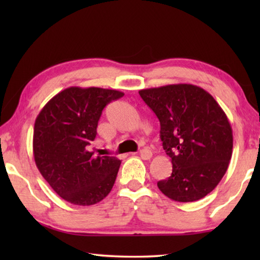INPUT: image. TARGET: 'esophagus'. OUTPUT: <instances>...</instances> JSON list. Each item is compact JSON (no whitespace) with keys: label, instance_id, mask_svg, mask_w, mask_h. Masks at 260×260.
Instances as JSON below:
<instances>
[{"label":"esophagus","instance_id":"obj_1","mask_svg":"<svg viewBox=\"0 0 260 260\" xmlns=\"http://www.w3.org/2000/svg\"><path fill=\"white\" fill-rule=\"evenodd\" d=\"M140 156H141V158H142V159L147 160V159H150V158L152 157V152H151V150H149V149L144 148L140 151Z\"/></svg>","mask_w":260,"mask_h":260}]
</instances>
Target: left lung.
<instances>
[{
    "instance_id": "1",
    "label": "left lung",
    "mask_w": 260,
    "mask_h": 260,
    "mask_svg": "<svg viewBox=\"0 0 260 260\" xmlns=\"http://www.w3.org/2000/svg\"><path fill=\"white\" fill-rule=\"evenodd\" d=\"M160 122V140L172 174L157 182L175 202H195L217 187L233 152L226 113L203 88L178 83L139 91Z\"/></svg>"
}]
</instances>
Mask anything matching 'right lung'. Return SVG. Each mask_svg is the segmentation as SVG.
Returning <instances> with one entry per match:
<instances>
[{"label":"right lung","instance_id":"obj_1","mask_svg":"<svg viewBox=\"0 0 260 260\" xmlns=\"http://www.w3.org/2000/svg\"><path fill=\"white\" fill-rule=\"evenodd\" d=\"M124 96L114 89L70 87L55 95L34 124L33 153L39 171L61 199L93 205L109 195L121 160L94 157L87 147L96 138L103 109Z\"/></svg>","mask_w":260,"mask_h":260}]
</instances>
